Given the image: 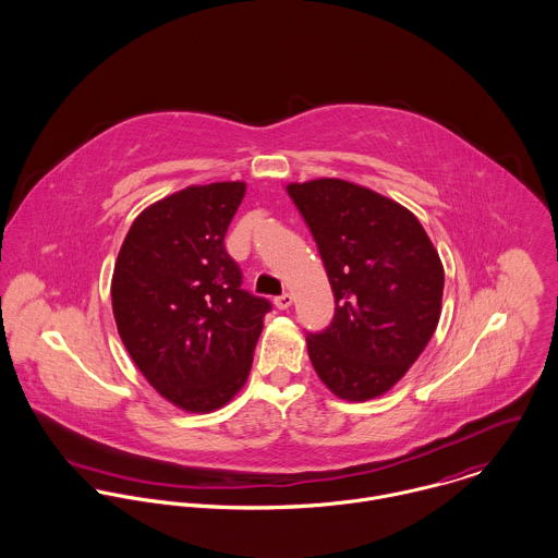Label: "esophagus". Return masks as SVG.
Instances as JSON below:
<instances>
[{"label": "esophagus", "mask_w": 558, "mask_h": 558, "mask_svg": "<svg viewBox=\"0 0 558 558\" xmlns=\"http://www.w3.org/2000/svg\"><path fill=\"white\" fill-rule=\"evenodd\" d=\"M292 303H294L292 294H281V296H277V299H275V307H277V310H281V312H283V310H290V307H292Z\"/></svg>", "instance_id": "34e87169"}]
</instances>
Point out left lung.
<instances>
[{"label": "left lung", "mask_w": 558, "mask_h": 558, "mask_svg": "<svg viewBox=\"0 0 558 558\" xmlns=\"http://www.w3.org/2000/svg\"><path fill=\"white\" fill-rule=\"evenodd\" d=\"M332 294L330 326L307 337L319 380L339 399L391 391L429 343L445 268L418 219L391 197L341 178L290 182Z\"/></svg>", "instance_id": "left-lung-1"}]
</instances>
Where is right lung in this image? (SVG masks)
I'll return each mask as SVG.
<instances>
[{
	"mask_svg": "<svg viewBox=\"0 0 558 558\" xmlns=\"http://www.w3.org/2000/svg\"><path fill=\"white\" fill-rule=\"evenodd\" d=\"M246 184H191L144 208L120 246L111 307L144 378L184 412L223 408L244 387L266 299L240 290L226 232Z\"/></svg>",
	"mask_w": 558,
	"mask_h": 558,
	"instance_id": "1",
	"label": "right lung"
}]
</instances>
